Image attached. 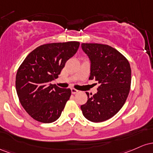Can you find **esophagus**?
<instances>
[{
  "mask_svg": "<svg viewBox=\"0 0 153 153\" xmlns=\"http://www.w3.org/2000/svg\"><path fill=\"white\" fill-rule=\"evenodd\" d=\"M71 90V93L72 94H76L79 92V90H76V89H74V88H72Z\"/></svg>",
  "mask_w": 153,
  "mask_h": 153,
  "instance_id": "obj_1",
  "label": "esophagus"
}]
</instances>
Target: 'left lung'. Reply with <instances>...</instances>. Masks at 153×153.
<instances>
[{
  "instance_id": "left-lung-1",
  "label": "left lung",
  "mask_w": 153,
  "mask_h": 153,
  "mask_svg": "<svg viewBox=\"0 0 153 153\" xmlns=\"http://www.w3.org/2000/svg\"><path fill=\"white\" fill-rule=\"evenodd\" d=\"M90 61V76L100 86L81 105L84 116L92 122H102L115 116L124 105L131 87V71L126 58L117 50L98 43H82Z\"/></svg>"
}]
</instances>
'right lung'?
I'll return each instance as SVG.
<instances>
[{"instance_id":"right-lung-1","label":"right lung","mask_w":153,"mask_h":153,"mask_svg":"<svg viewBox=\"0 0 153 153\" xmlns=\"http://www.w3.org/2000/svg\"><path fill=\"white\" fill-rule=\"evenodd\" d=\"M79 45L76 41L42 45L19 66L16 76L17 95L22 107L34 119L52 123L61 116L71 91L51 82L58 78Z\"/></svg>"}]
</instances>
